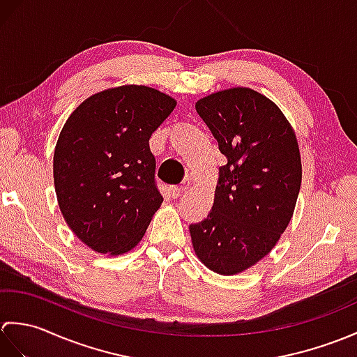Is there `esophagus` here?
Listing matches in <instances>:
<instances>
[{"mask_svg": "<svg viewBox=\"0 0 357 357\" xmlns=\"http://www.w3.org/2000/svg\"><path fill=\"white\" fill-rule=\"evenodd\" d=\"M184 190H185L184 187H178V185H172V187H170V193H172L173 198H179V196L183 195Z\"/></svg>", "mask_w": 357, "mask_h": 357, "instance_id": "esophagus-1", "label": "esophagus"}]
</instances>
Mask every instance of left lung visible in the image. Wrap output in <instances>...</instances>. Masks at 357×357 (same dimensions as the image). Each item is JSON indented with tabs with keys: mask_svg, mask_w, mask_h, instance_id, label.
Returning a JSON list of instances; mask_svg holds the SVG:
<instances>
[{
	"mask_svg": "<svg viewBox=\"0 0 357 357\" xmlns=\"http://www.w3.org/2000/svg\"><path fill=\"white\" fill-rule=\"evenodd\" d=\"M227 164L207 219L190 225L193 250L211 271L233 276L267 256L291 221L302 183L294 128L278 105L248 87L196 101Z\"/></svg>",
	"mask_w": 357,
	"mask_h": 357,
	"instance_id": "left-lung-1",
	"label": "left lung"
}]
</instances>
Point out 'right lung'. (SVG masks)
I'll list each match as a JSON object with an SVG mask.
<instances>
[{
    "label": "right lung",
    "instance_id": "1",
    "mask_svg": "<svg viewBox=\"0 0 357 357\" xmlns=\"http://www.w3.org/2000/svg\"><path fill=\"white\" fill-rule=\"evenodd\" d=\"M174 107L170 95L127 84L89 96L67 118L53 183L64 221L93 252H130L161 207L149 139Z\"/></svg>",
    "mask_w": 357,
    "mask_h": 357
}]
</instances>
